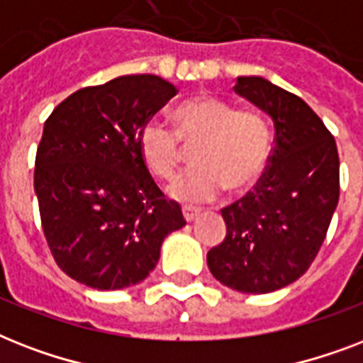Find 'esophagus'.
<instances>
[{
  "label": "esophagus",
  "mask_w": 363,
  "mask_h": 363,
  "mask_svg": "<svg viewBox=\"0 0 363 363\" xmlns=\"http://www.w3.org/2000/svg\"><path fill=\"white\" fill-rule=\"evenodd\" d=\"M182 215H184V220L192 222V220H196V216L199 215V211L192 209V207H182Z\"/></svg>",
  "instance_id": "34e87169"
}]
</instances>
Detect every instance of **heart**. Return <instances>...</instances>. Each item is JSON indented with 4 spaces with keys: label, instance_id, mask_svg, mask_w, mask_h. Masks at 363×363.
<instances>
[{
    "label": "heart",
    "instance_id": "b5f03b06",
    "mask_svg": "<svg viewBox=\"0 0 363 363\" xmlns=\"http://www.w3.org/2000/svg\"><path fill=\"white\" fill-rule=\"evenodd\" d=\"M177 130L152 118L141 128L139 150L154 175L169 181L181 167L186 148L192 169L177 179L169 194L184 203H207L222 194L254 188L267 169L271 131L264 116L213 96L182 101L175 109Z\"/></svg>",
    "mask_w": 363,
    "mask_h": 363
}]
</instances>
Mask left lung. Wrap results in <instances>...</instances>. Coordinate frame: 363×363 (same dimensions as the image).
I'll use <instances>...</instances> for the list:
<instances>
[{
	"mask_svg": "<svg viewBox=\"0 0 363 363\" xmlns=\"http://www.w3.org/2000/svg\"><path fill=\"white\" fill-rule=\"evenodd\" d=\"M233 90L271 116L275 147L254 192L222 209L226 238L207 265L238 292H275L309 269L326 239L339 201L337 145L303 99L262 77H239Z\"/></svg>",
	"mask_w": 363,
	"mask_h": 363,
	"instance_id": "8db88e82",
	"label": "left lung"
}]
</instances>
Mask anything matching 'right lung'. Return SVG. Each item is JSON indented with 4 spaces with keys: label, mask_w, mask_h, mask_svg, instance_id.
I'll return each instance as SVG.
<instances>
[{
    "label": "right lung",
    "mask_w": 363,
    "mask_h": 363,
    "mask_svg": "<svg viewBox=\"0 0 363 363\" xmlns=\"http://www.w3.org/2000/svg\"><path fill=\"white\" fill-rule=\"evenodd\" d=\"M177 94L156 75L77 90L52 111L35 156L48 248L65 275L98 290L147 279L164 239L186 220L139 150L141 128Z\"/></svg>",
    "instance_id": "right-lung-1"
}]
</instances>
